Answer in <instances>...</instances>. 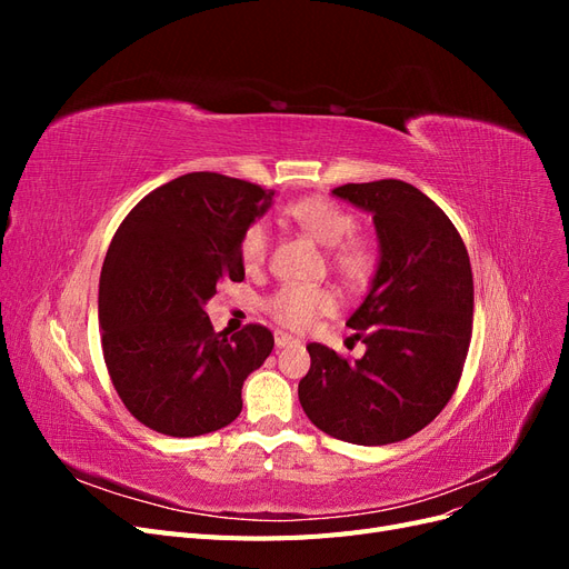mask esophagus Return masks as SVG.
Masks as SVG:
<instances>
[{
  "instance_id": "esophagus-1",
  "label": "esophagus",
  "mask_w": 569,
  "mask_h": 569,
  "mask_svg": "<svg viewBox=\"0 0 569 569\" xmlns=\"http://www.w3.org/2000/svg\"><path fill=\"white\" fill-rule=\"evenodd\" d=\"M299 339H295L291 335H287V332H274V347L278 349H284V347H299Z\"/></svg>"
}]
</instances>
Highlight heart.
<instances>
[{"instance_id": "1", "label": "heart", "mask_w": 569, "mask_h": 569, "mask_svg": "<svg viewBox=\"0 0 569 569\" xmlns=\"http://www.w3.org/2000/svg\"><path fill=\"white\" fill-rule=\"evenodd\" d=\"M287 216L327 247L332 268L349 284H368L382 263V247L372 234L356 232V216L327 197H303L287 203ZM270 253V230L266 222H251L239 242V258L247 270H261ZM337 295L330 287L284 284L266 299L270 318L287 330L303 332L322 316L337 311Z\"/></svg>"}]
</instances>
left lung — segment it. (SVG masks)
<instances>
[{"label": "left lung", "instance_id": "8db88e82", "mask_svg": "<svg viewBox=\"0 0 569 569\" xmlns=\"http://www.w3.org/2000/svg\"><path fill=\"white\" fill-rule=\"evenodd\" d=\"M332 194L372 213L382 263L347 320L366 356L308 343L299 401L335 439L403 441L439 416L460 382L472 339L470 256L449 216L408 182H349Z\"/></svg>", "mask_w": 569, "mask_h": 569}]
</instances>
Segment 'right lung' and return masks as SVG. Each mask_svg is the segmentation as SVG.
Returning a JSON list of instances; mask_svg holds the SVG:
<instances>
[{"instance_id":"add662e5","label":"right lung","mask_w":569,"mask_h":569,"mask_svg":"<svg viewBox=\"0 0 569 569\" xmlns=\"http://www.w3.org/2000/svg\"><path fill=\"white\" fill-rule=\"evenodd\" d=\"M272 192L220 173H187L120 222L99 280L101 351L120 401L166 437H201L242 412V385L272 351L268 327L216 332L203 311L218 284L244 280L239 242Z\"/></svg>"}]
</instances>
